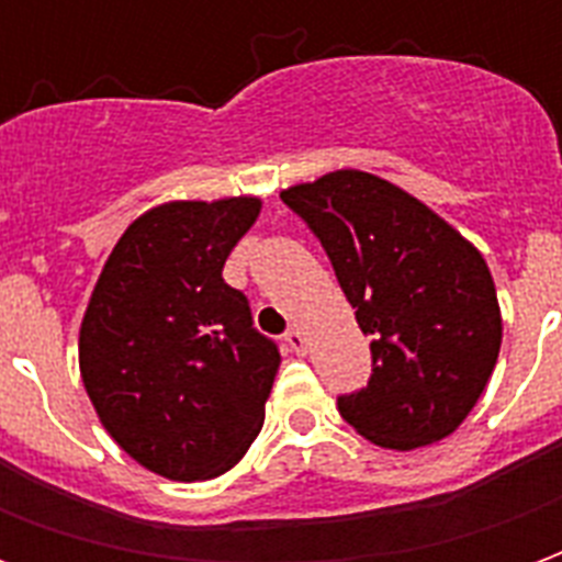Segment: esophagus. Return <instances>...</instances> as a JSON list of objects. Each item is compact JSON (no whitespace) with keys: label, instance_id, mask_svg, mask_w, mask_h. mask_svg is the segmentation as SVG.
Listing matches in <instances>:
<instances>
[{"label":"esophagus","instance_id":"1","mask_svg":"<svg viewBox=\"0 0 562 562\" xmlns=\"http://www.w3.org/2000/svg\"><path fill=\"white\" fill-rule=\"evenodd\" d=\"M282 340H285V346L292 349L294 355H304L306 352V337H304V330H297V328H289L285 334H282Z\"/></svg>","mask_w":562,"mask_h":562}]
</instances>
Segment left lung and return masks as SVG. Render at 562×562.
<instances>
[{
  "label": "left lung",
  "instance_id": "1",
  "mask_svg": "<svg viewBox=\"0 0 562 562\" xmlns=\"http://www.w3.org/2000/svg\"><path fill=\"white\" fill-rule=\"evenodd\" d=\"M280 198L325 246L370 337L373 373L367 389L337 397L342 418L397 451L454 434L482 397L503 342L482 252L373 173H325Z\"/></svg>",
  "mask_w": 562,
  "mask_h": 562
}]
</instances>
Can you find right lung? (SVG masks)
Instances as JSON below:
<instances>
[{"label": "right lung", "instance_id": "add662e5", "mask_svg": "<svg viewBox=\"0 0 562 562\" xmlns=\"http://www.w3.org/2000/svg\"><path fill=\"white\" fill-rule=\"evenodd\" d=\"M258 198L171 201L116 240L80 325V376L104 430L149 472L201 482L232 470L261 430L280 370L225 258Z\"/></svg>", "mask_w": 562, "mask_h": 562}]
</instances>
